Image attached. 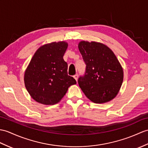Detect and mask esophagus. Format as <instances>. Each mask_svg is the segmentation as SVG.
I'll list each match as a JSON object with an SVG mask.
<instances>
[{
	"instance_id": "34e87169",
	"label": "esophagus",
	"mask_w": 148,
	"mask_h": 148,
	"mask_svg": "<svg viewBox=\"0 0 148 148\" xmlns=\"http://www.w3.org/2000/svg\"><path fill=\"white\" fill-rule=\"evenodd\" d=\"M73 77H74V78L75 79V81H77V79H78V75H77V74H75V75H74Z\"/></svg>"
}]
</instances>
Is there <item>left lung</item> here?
Masks as SVG:
<instances>
[{
    "label": "left lung",
    "mask_w": 148,
    "mask_h": 148,
    "mask_svg": "<svg viewBox=\"0 0 148 148\" xmlns=\"http://www.w3.org/2000/svg\"><path fill=\"white\" fill-rule=\"evenodd\" d=\"M79 50L86 65L85 74L78 84L86 97L96 103L114 98L121 88L123 72L111 49L104 44L82 41Z\"/></svg>",
    "instance_id": "8db88e82"
}]
</instances>
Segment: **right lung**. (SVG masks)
I'll return each mask as SVG.
<instances>
[{"label":"right lung","mask_w":148,"mask_h":148,"mask_svg":"<svg viewBox=\"0 0 148 148\" xmlns=\"http://www.w3.org/2000/svg\"><path fill=\"white\" fill-rule=\"evenodd\" d=\"M65 42L44 45L36 50L25 73V84L33 99L40 103L54 105L60 101L76 81L67 74L63 56Z\"/></svg>","instance_id":"right-lung-1"}]
</instances>
